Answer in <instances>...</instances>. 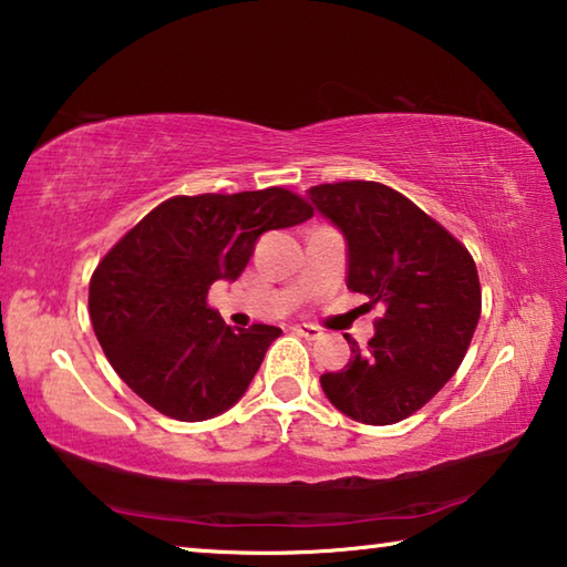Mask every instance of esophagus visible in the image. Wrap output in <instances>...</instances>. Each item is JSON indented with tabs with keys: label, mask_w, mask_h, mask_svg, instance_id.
I'll return each instance as SVG.
<instances>
[{
	"label": "esophagus",
	"mask_w": 567,
	"mask_h": 567,
	"mask_svg": "<svg viewBox=\"0 0 567 567\" xmlns=\"http://www.w3.org/2000/svg\"><path fill=\"white\" fill-rule=\"evenodd\" d=\"M292 330H295L297 334H300V338H307V340H318V338H322L320 328H315V324H295Z\"/></svg>",
	"instance_id": "obj_1"
}]
</instances>
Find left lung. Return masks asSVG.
<instances>
[{"instance_id":"left-lung-1","label":"left lung","mask_w":567,"mask_h":567,"mask_svg":"<svg viewBox=\"0 0 567 567\" xmlns=\"http://www.w3.org/2000/svg\"><path fill=\"white\" fill-rule=\"evenodd\" d=\"M315 209L348 239V287L382 305L375 334L322 390L364 425L410 417L455 375L477 328L483 295L467 247L382 182L348 179L307 189Z\"/></svg>"}]
</instances>
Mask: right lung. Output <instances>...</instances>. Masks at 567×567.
Masks as SVG:
<instances>
[{
  "instance_id": "1",
  "label": "right lung",
  "mask_w": 567,
  "mask_h": 567,
  "mask_svg": "<svg viewBox=\"0 0 567 567\" xmlns=\"http://www.w3.org/2000/svg\"><path fill=\"white\" fill-rule=\"evenodd\" d=\"M312 207L285 187L177 195L114 245L90 280V318L114 372L167 417L209 420L233 408L280 328L225 324L209 285L237 280L257 237L300 225Z\"/></svg>"
}]
</instances>
